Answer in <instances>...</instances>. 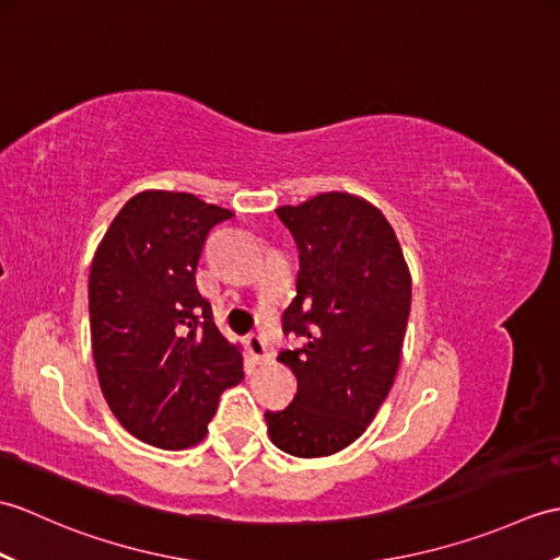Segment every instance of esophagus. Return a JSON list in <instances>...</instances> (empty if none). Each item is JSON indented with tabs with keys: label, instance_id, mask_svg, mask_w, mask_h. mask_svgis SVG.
<instances>
[{
	"label": "esophagus",
	"instance_id": "esophagus-1",
	"mask_svg": "<svg viewBox=\"0 0 560 560\" xmlns=\"http://www.w3.org/2000/svg\"><path fill=\"white\" fill-rule=\"evenodd\" d=\"M247 349H249V353H253L255 361H269L267 339L261 335H249L247 337Z\"/></svg>",
	"mask_w": 560,
	"mask_h": 560
}]
</instances>
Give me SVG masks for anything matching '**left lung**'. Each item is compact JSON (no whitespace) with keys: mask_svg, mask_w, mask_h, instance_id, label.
Wrapping results in <instances>:
<instances>
[{"mask_svg":"<svg viewBox=\"0 0 560 560\" xmlns=\"http://www.w3.org/2000/svg\"><path fill=\"white\" fill-rule=\"evenodd\" d=\"M277 217L301 257L283 311V335L301 337V349L279 353L299 392L265 421L279 450L327 457L363 435L395 383L411 277L392 225L361 197L325 192Z\"/></svg>","mask_w":560,"mask_h":560,"instance_id":"obj_1","label":"left lung"}]
</instances>
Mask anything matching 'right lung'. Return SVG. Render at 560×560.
<instances>
[{"label":"right lung","mask_w":560,"mask_h":560,"mask_svg":"<svg viewBox=\"0 0 560 560\" xmlns=\"http://www.w3.org/2000/svg\"><path fill=\"white\" fill-rule=\"evenodd\" d=\"M231 217L195 195L147 189L120 209L93 257L89 315L103 397L153 447L197 445L221 392L245 375L241 349L197 289L207 235Z\"/></svg>","instance_id":"1"}]
</instances>
